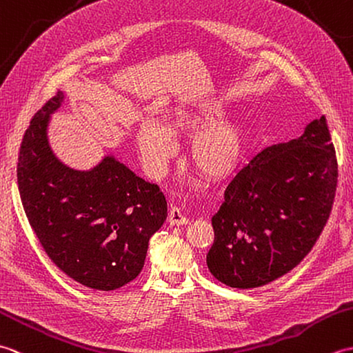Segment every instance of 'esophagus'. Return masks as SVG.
<instances>
[{
  "label": "esophagus",
  "mask_w": 353,
  "mask_h": 353,
  "mask_svg": "<svg viewBox=\"0 0 353 353\" xmlns=\"http://www.w3.org/2000/svg\"><path fill=\"white\" fill-rule=\"evenodd\" d=\"M168 221L171 226H183V224H188V219L182 214L181 208L172 206L170 209V215H168Z\"/></svg>",
  "instance_id": "esophagus-1"
}]
</instances>
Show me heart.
Returning <instances> with one entry per match:
<instances>
[{"label":"heart","mask_w":353,"mask_h":353,"mask_svg":"<svg viewBox=\"0 0 353 353\" xmlns=\"http://www.w3.org/2000/svg\"><path fill=\"white\" fill-rule=\"evenodd\" d=\"M220 101L177 104L165 110L161 124L144 119L137 129V147L152 174L163 172L174 154L170 139L190 138L188 161L209 181H220L235 171L245 148V130L238 121L221 118Z\"/></svg>","instance_id":"obj_1"}]
</instances>
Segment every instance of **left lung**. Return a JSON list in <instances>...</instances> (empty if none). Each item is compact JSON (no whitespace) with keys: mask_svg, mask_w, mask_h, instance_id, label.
Returning <instances> with one entry per match:
<instances>
[{"mask_svg":"<svg viewBox=\"0 0 353 353\" xmlns=\"http://www.w3.org/2000/svg\"><path fill=\"white\" fill-rule=\"evenodd\" d=\"M336 177L325 115L306 125L302 137L262 150L232 179L212 216L209 272L239 290L291 272L326 226Z\"/></svg>","mask_w":353,"mask_h":353,"instance_id":"8db88e82","label":"left lung"}]
</instances>
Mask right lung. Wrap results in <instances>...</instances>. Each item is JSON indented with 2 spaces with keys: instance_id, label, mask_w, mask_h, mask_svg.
I'll return each instance as SVG.
<instances>
[{
  "instance_id": "1",
  "label": "right lung",
  "mask_w": 353,
  "mask_h": 353,
  "mask_svg": "<svg viewBox=\"0 0 353 353\" xmlns=\"http://www.w3.org/2000/svg\"><path fill=\"white\" fill-rule=\"evenodd\" d=\"M63 92L36 112L21 142L18 188L30 226L48 258L88 288L112 291L144 267L148 241L167 219L159 186L106 156L91 171L66 167L51 152L50 115Z\"/></svg>"
}]
</instances>
